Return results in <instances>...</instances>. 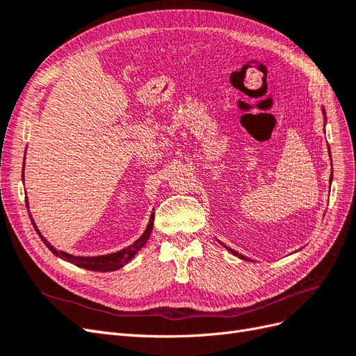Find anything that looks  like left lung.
I'll list each match as a JSON object with an SVG mask.
<instances>
[{
	"label": "left lung",
	"instance_id": "8db88e82",
	"mask_svg": "<svg viewBox=\"0 0 356 356\" xmlns=\"http://www.w3.org/2000/svg\"><path fill=\"white\" fill-rule=\"evenodd\" d=\"M322 114H324V118H325V122H327V117H325V110L324 108H322ZM330 157H331V153H330ZM221 243V242H220ZM224 248H225V250H229L233 255H236V257H239L241 258V260H245V261H252L251 260V258H248V257H245V255H242V254H238V252H236V251H233V250H230V248L229 246H225L224 243H221Z\"/></svg>",
	"mask_w": 356,
	"mask_h": 356
}]
</instances>
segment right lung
Returning a JSON list of instances; mask_svg holds the SVG:
<instances>
[{
  "label": "right lung",
  "mask_w": 356,
  "mask_h": 356,
  "mask_svg": "<svg viewBox=\"0 0 356 356\" xmlns=\"http://www.w3.org/2000/svg\"><path fill=\"white\" fill-rule=\"evenodd\" d=\"M24 168H25V161H24ZM22 181L24 179V175H22ZM26 208H28V212H29V203H28V197H26ZM154 211V209H153ZM31 217V222L32 225H34L35 232L38 233L40 239L44 242V245L49 248V250L55 254L56 257L62 258L63 261H68L71 264H75L77 267H81V268H86V270H93V272H113V270H118V268H122L124 264H127L129 261L132 260V258L138 254V251L141 250V248L147 243L149 234H152V230H153V222H154V212H152V215H149V221L147 224V229L145 232L141 234V238L136 239L132 245L126 246L124 250H120L117 252H113V254H106V255H96V257H80V255H72V254H68L65 251H58L55 246H51L47 239L44 238V236L41 234V232L38 230L37 224L34 222V218H32V215L29 213Z\"/></svg>",
  "instance_id": "right-lung-1"
}]
</instances>
